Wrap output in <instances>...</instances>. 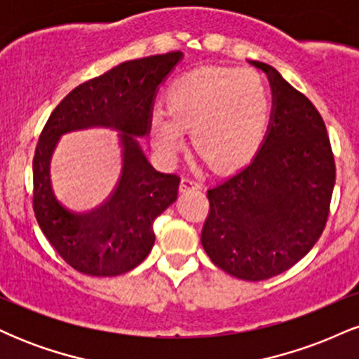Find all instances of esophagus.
<instances>
[{"label": "esophagus", "instance_id": "obj_1", "mask_svg": "<svg viewBox=\"0 0 359 359\" xmlns=\"http://www.w3.org/2000/svg\"><path fill=\"white\" fill-rule=\"evenodd\" d=\"M196 189H201V184L196 182L194 179H189V177H184L180 180V192H189V191H196Z\"/></svg>", "mask_w": 359, "mask_h": 359}]
</instances>
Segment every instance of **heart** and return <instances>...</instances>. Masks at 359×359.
I'll use <instances>...</instances> for the list:
<instances>
[{"label":"heart","mask_w":359,"mask_h":359,"mask_svg":"<svg viewBox=\"0 0 359 359\" xmlns=\"http://www.w3.org/2000/svg\"><path fill=\"white\" fill-rule=\"evenodd\" d=\"M167 109L150 118L155 147L165 158L182 150L187 130L194 148L216 170H231L253 158L265 140L271 97L257 74L241 69L201 67L174 81Z\"/></svg>","instance_id":"heart-1"}]
</instances>
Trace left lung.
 I'll return each mask as SVG.
<instances>
[{"label":"left lung","instance_id":"left-lung-1","mask_svg":"<svg viewBox=\"0 0 359 359\" xmlns=\"http://www.w3.org/2000/svg\"><path fill=\"white\" fill-rule=\"evenodd\" d=\"M248 62L269 77V130L248 165L208 191L211 211L201 243L226 273L258 282L294 266L319 240L336 167L314 104L277 69Z\"/></svg>","mask_w":359,"mask_h":359}]
</instances>
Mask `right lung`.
I'll use <instances>...</instances> for the list:
<instances>
[{
  "label": "right lung",
  "instance_id": "obj_1",
  "mask_svg": "<svg viewBox=\"0 0 359 359\" xmlns=\"http://www.w3.org/2000/svg\"><path fill=\"white\" fill-rule=\"evenodd\" d=\"M168 52L126 60L72 89L52 111L34 156V211L48 243L72 269L93 277L133 270L155 243L154 221L175 203L180 179L148 162L138 138L150 133L160 84L180 60ZM106 127L117 131L122 172L114 192L90 212L67 208L51 185L53 151L64 134Z\"/></svg>",
  "mask_w": 359,
  "mask_h": 359
}]
</instances>
